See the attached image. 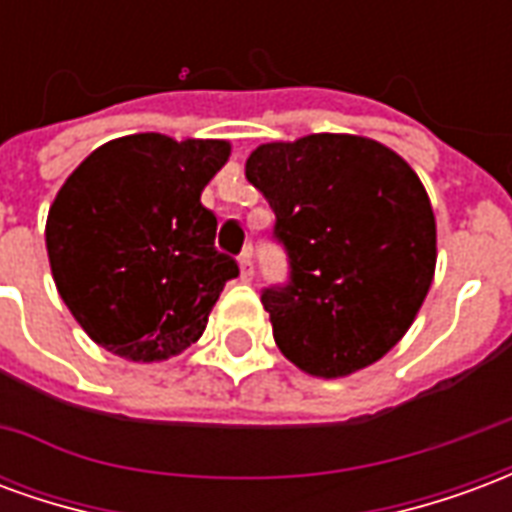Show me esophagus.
<instances>
[{
	"label": "esophagus",
	"mask_w": 512,
	"mask_h": 512,
	"mask_svg": "<svg viewBox=\"0 0 512 512\" xmlns=\"http://www.w3.org/2000/svg\"><path fill=\"white\" fill-rule=\"evenodd\" d=\"M238 263H241V277L249 282V279L255 277V263H252V249H244L241 257H238Z\"/></svg>",
	"instance_id": "esophagus-1"
}]
</instances>
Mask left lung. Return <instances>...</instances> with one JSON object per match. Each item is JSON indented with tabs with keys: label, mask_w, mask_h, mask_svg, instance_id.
<instances>
[{
	"label": "left lung",
	"mask_w": 512,
	"mask_h": 512,
	"mask_svg": "<svg viewBox=\"0 0 512 512\" xmlns=\"http://www.w3.org/2000/svg\"><path fill=\"white\" fill-rule=\"evenodd\" d=\"M246 178L288 255V282L260 296L279 351L323 378L378 362L408 332L436 268L417 172L365 136L310 134L257 147Z\"/></svg>",
	"instance_id": "left-lung-1"
}]
</instances>
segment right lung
Returning a JSON list of instances; mask_svg holds the SVG:
<instances>
[{
	"instance_id": "1",
	"label": "right lung",
	"mask_w": 512,
	"mask_h": 512,
	"mask_svg": "<svg viewBox=\"0 0 512 512\" xmlns=\"http://www.w3.org/2000/svg\"><path fill=\"white\" fill-rule=\"evenodd\" d=\"M227 156L222 139L134 134L101 145L65 180L46 222L51 274L106 351L158 362L202 337L224 282L238 277L200 202Z\"/></svg>"
}]
</instances>
